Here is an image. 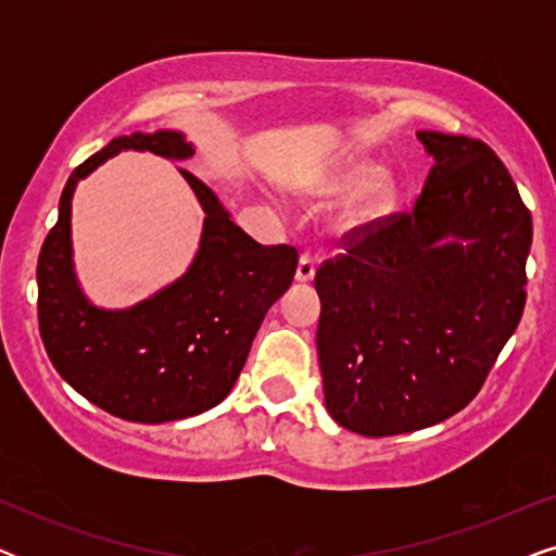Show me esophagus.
Segmentation results:
<instances>
[{
	"instance_id": "esophagus-1",
	"label": "esophagus",
	"mask_w": 556,
	"mask_h": 556,
	"mask_svg": "<svg viewBox=\"0 0 556 556\" xmlns=\"http://www.w3.org/2000/svg\"><path fill=\"white\" fill-rule=\"evenodd\" d=\"M314 276H316V261L308 253H303L299 257V268H295V280H299V283H308V280H314Z\"/></svg>"
}]
</instances>
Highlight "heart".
Wrapping results in <instances>:
<instances>
[{
  "label": "heart",
  "mask_w": 556,
  "mask_h": 556,
  "mask_svg": "<svg viewBox=\"0 0 556 556\" xmlns=\"http://www.w3.org/2000/svg\"><path fill=\"white\" fill-rule=\"evenodd\" d=\"M301 192L314 202L349 200L341 210L339 225L344 232L369 230L382 223L397 204L400 187L382 164L364 156H352L339 162L331 169L316 174L301 187Z\"/></svg>",
  "instance_id": "b5f03b06"
}]
</instances>
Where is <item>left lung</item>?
I'll list each match as a JSON object with an SVG mask.
<instances>
[{
  "label": "left lung",
  "mask_w": 556,
  "mask_h": 556,
  "mask_svg": "<svg viewBox=\"0 0 556 556\" xmlns=\"http://www.w3.org/2000/svg\"><path fill=\"white\" fill-rule=\"evenodd\" d=\"M432 169L316 273L324 402L367 438L430 428L476 397L527 303L531 215L483 141L417 131Z\"/></svg>",
  "instance_id": "left-lung-1"
}]
</instances>
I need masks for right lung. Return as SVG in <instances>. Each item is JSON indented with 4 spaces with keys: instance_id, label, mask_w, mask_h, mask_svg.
<instances>
[{
    "instance_id": "obj_1",
    "label": "right lung",
    "mask_w": 556,
    "mask_h": 556,
    "mask_svg": "<svg viewBox=\"0 0 556 556\" xmlns=\"http://www.w3.org/2000/svg\"><path fill=\"white\" fill-rule=\"evenodd\" d=\"M121 151L174 162L194 156L185 134L136 131L71 174L37 261L40 337L60 377L105 413L147 425L185 420L230 394L265 314L291 288L299 253L255 242L202 179L179 169L204 212L194 261L185 276L134 306H96L75 276L73 194L80 179Z\"/></svg>"
}]
</instances>
